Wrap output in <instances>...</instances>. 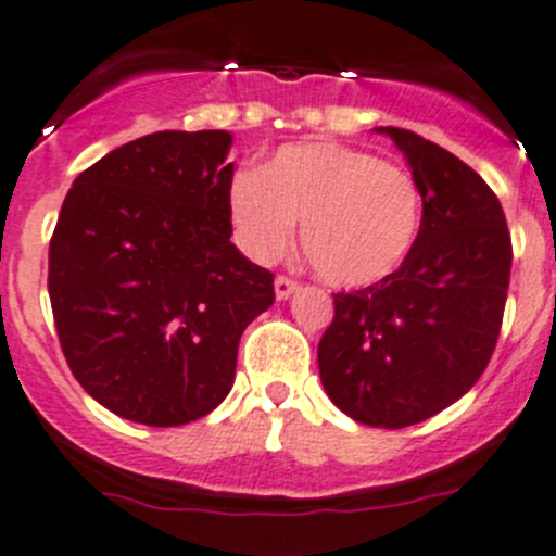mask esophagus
I'll return each mask as SVG.
<instances>
[{
  "label": "esophagus",
  "instance_id": "1",
  "mask_svg": "<svg viewBox=\"0 0 556 556\" xmlns=\"http://www.w3.org/2000/svg\"><path fill=\"white\" fill-rule=\"evenodd\" d=\"M295 290H299V282H295V279L285 277V274H282V277L274 279V295H277V301L290 299V295H293Z\"/></svg>",
  "mask_w": 556,
  "mask_h": 556
}]
</instances>
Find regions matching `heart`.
Returning a JSON list of instances; mask_svg holds the SVG:
<instances>
[{"label": "heart", "instance_id": "b5f03b06", "mask_svg": "<svg viewBox=\"0 0 556 556\" xmlns=\"http://www.w3.org/2000/svg\"><path fill=\"white\" fill-rule=\"evenodd\" d=\"M233 239L255 263L290 250L295 223L306 261L333 288L384 282L412 255L422 195L401 166L336 142L285 144L228 188Z\"/></svg>", "mask_w": 556, "mask_h": 556}]
</instances>
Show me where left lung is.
<instances>
[{"instance_id": "8db88e82", "label": "left lung", "mask_w": 556, "mask_h": 556, "mask_svg": "<svg viewBox=\"0 0 556 556\" xmlns=\"http://www.w3.org/2000/svg\"><path fill=\"white\" fill-rule=\"evenodd\" d=\"M377 131L412 166L422 228L392 277L333 295L317 363L346 417L397 430L444 412L484 374L506 309L511 237L497 195L457 155L406 128Z\"/></svg>"}]
</instances>
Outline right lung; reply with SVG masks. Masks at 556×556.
<instances>
[{
	"label": "right lung",
	"mask_w": 556,
	"mask_h": 556,
	"mask_svg": "<svg viewBox=\"0 0 556 556\" xmlns=\"http://www.w3.org/2000/svg\"><path fill=\"white\" fill-rule=\"evenodd\" d=\"M228 131H159L72 182L48 293L66 363L112 414L174 428L231 392L239 339L274 274L231 242Z\"/></svg>",
	"instance_id": "obj_1"
}]
</instances>
